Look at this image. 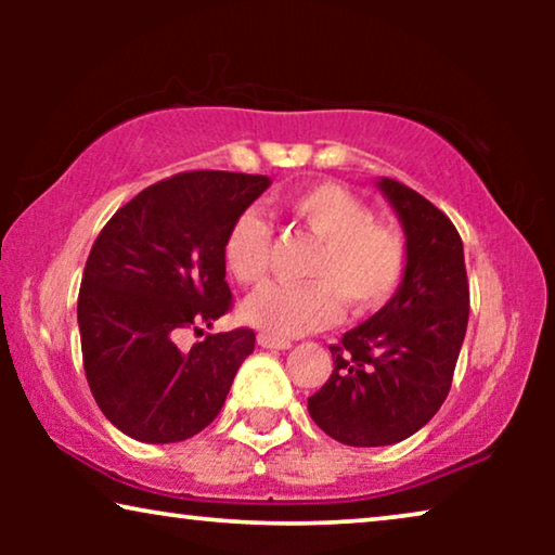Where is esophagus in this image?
Listing matches in <instances>:
<instances>
[{
  "label": "esophagus",
  "instance_id": "34e87169",
  "mask_svg": "<svg viewBox=\"0 0 555 555\" xmlns=\"http://www.w3.org/2000/svg\"><path fill=\"white\" fill-rule=\"evenodd\" d=\"M257 344H260L262 348H270V351H287V348L293 346L291 340L268 336V333H260V336H257Z\"/></svg>",
  "mask_w": 555,
  "mask_h": 555
}]
</instances>
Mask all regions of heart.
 Instances as JSON below:
<instances>
[{
	"instance_id": "b5f03b06",
	"label": "heart",
	"mask_w": 555,
	"mask_h": 555,
	"mask_svg": "<svg viewBox=\"0 0 555 555\" xmlns=\"http://www.w3.org/2000/svg\"><path fill=\"white\" fill-rule=\"evenodd\" d=\"M287 215L318 240L300 285H264L249 295L242 315L275 338H295L328 328L340 315L369 313L397 293L406 270V245L389 224L374 222L371 211L338 184H315L285 202ZM224 264L234 280L255 285L264 278L272 255V232L257 209L234 217L222 245Z\"/></svg>"
}]
</instances>
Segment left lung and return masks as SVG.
<instances>
[{
    "label": "left lung",
    "instance_id": "8db88e82",
    "mask_svg": "<svg viewBox=\"0 0 555 555\" xmlns=\"http://www.w3.org/2000/svg\"><path fill=\"white\" fill-rule=\"evenodd\" d=\"M378 192L406 237V270L391 300L331 346L333 374L308 412L348 447H384L420 431L444 404L465 340V249L435 204L382 177Z\"/></svg>",
    "mask_w": 555,
    "mask_h": 555
}]
</instances>
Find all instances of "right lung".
<instances>
[{
  "instance_id": "add662e5",
  "label": "right lung",
  "mask_w": 555,
  "mask_h": 555,
  "mask_svg": "<svg viewBox=\"0 0 555 555\" xmlns=\"http://www.w3.org/2000/svg\"><path fill=\"white\" fill-rule=\"evenodd\" d=\"M268 186L260 173H177L135 194L98 234L78 295L82 366L124 435L181 442L222 409L255 333H215L189 351L177 336L230 310L227 230Z\"/></svg>"
}]
</instances>
